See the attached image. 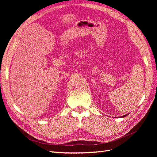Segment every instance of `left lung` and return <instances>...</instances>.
<instances>
[{
  "label": "left lung",
  "instance_id": "obj_1",
  "mask_svg": "<svg viewBox=\"0 0 157 157\" xmlns=\"http://www.w3.org/2000/svg\"><path fill=\"white\" fill-rule=\"evenodd\" d=\"M128 115V114H126V115H123V116H122V117H121V118H124V117H126Z\"/></svg>",
  "mask_w": 157,
  "mask_h": 157
}]
</instances>
